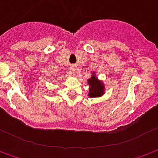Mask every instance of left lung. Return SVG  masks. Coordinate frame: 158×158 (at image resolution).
<instances>
[{"mask_svg":"<svg viewBox=\"0 0 158 158\" xmlns=\"http://www.w3.org/2000/svg\"><path fill=\"white\" fill-rule=\"evenodd\" d=\"M89 92L88 96L90 98H100L105 93V86L102 80L98 79L95 72L91 73V77L88 79Z\"/></svg>","mask_w":158,"mask_h":158,"instance_id":"left-lung-1","label":"left lung"}]
</instances>
